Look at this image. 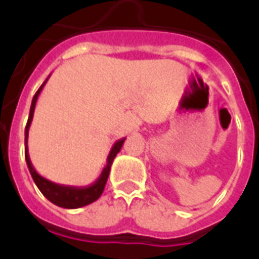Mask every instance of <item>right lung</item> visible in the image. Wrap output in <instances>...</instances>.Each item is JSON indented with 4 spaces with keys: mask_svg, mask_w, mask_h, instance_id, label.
Wrapping results in <instances>:
<instances>
[{
    "mask_svg": "<svg viewBox=\"0 0 259 259\" xmlns=\"http://www.w3.org/2000/svg\"><path fill=\"white\" fill-rule=\"evenodd\" d=\"M50 77V76H48ZM47 77V80H48ZM47 80L42 83V85L38 89L34 97H33V101H31L30 107V113H29V119H27V124H26L25 129V144H26V163H27V168L30 170V175L34 183L38 187V190L41 191L42 195L50 200L55 205L61 206V208H68V209H74V208H81L97 201L101 197L104 187L107 185L108 176H109V170H111V165H112L113 159L116 157V154L120 151V148L123 146V143L126 139L118 140L113 147L111 148V151L108 154L107 158V166L102 169L100 178L91 183L89 186H66V185H58V183H54L51 180L42 178L41 175L37 172L33 163L29 157V152H27V137H29V129H30V123L33 120V113H34V108H36L37 98L38 94L41 93L42 87L47 83Z\"/></svg>",
    "mask_w": 259,
    "mask_h": 259,
    "instance_id": "obj_1",
    "label": "right lung"
}]
</instances>
